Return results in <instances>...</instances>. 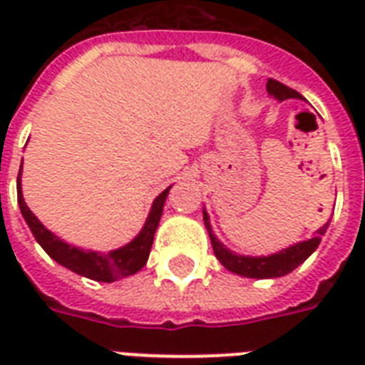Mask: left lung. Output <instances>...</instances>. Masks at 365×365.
<instances>
[{"mask_svg": "<svg viewBox=\"0 0 365 365\" xmlns=\"http://www.w3.org/2000/svg\"><path fill=\"white\" fill-rule=\"evenodd\" d=\"M267 93L271 94L272 98H277L278 102L294 98L303 100V96H301L297 91L286 87V85L274 81V79H269V81H267ZM202 217H205V225L206 229H208V235H210L212 248H214V254H216V257L220 259V263H222L227 271L246 278H278L292 272L295 267H299L301 263L318 248V244H320V240H322L324 233H326V229H328L329 225L328 220V223H324L312 239L292 244V246L280 250L277 254L257 255V257H255V255H240L237 254V252H231L227 246H223V244L217 240L216 235H214V231H212L208 212L202 210Z\"/></svg>", "mask_w": 365, "mask_h": 365, "instance_id": "left-lung-1", "label": "left lung"}]
</instances>
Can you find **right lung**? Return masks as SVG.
Instances as JSON below:
<instances>
[{"label": "right lung", "instance_id": "obj_1", "mask_svg": "<svg viewBox=\"0 0 365 365\" xmlns=\"http://www.w3.org/2000/svg\"><path fill=\"white\" fill-rule=\"evenodd\" d=\"M22 170V168H20ZM172 187V185H170ZM170 187H166L163 193L153 200L149 216L143 223L142 231L134 237L128 244L121 246V248L111 250L108 254L104 252H93V250H83L77 246L64 242V240L51 233L45 225H43L34 212L28 208L22 197V183H20V172L16 178V197H19V206L22 216H24L28 227H30L31 235L36 237L45 252L53 257L56 263H60L66 269L87 277L96 282H115L119 278L130 277L143 265L148 263L149 252H151V244L155 239V231L159 227L160 216H163V208H165V200L168 197Z\"/></svg>", "mask_w": 365, "mask_h": 365}]
</instances>
